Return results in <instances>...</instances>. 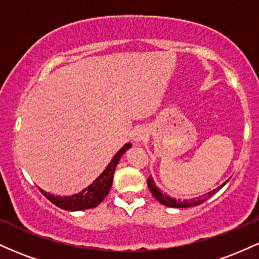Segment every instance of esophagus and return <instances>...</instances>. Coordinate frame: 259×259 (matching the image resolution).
Segmentation results:
<instances>
[{
  "instance_id": "obj_1",
  "label": "esophagus",
  "mask_w": 259,
  "mask_h": 259,
  "mask_svg": "<svg viewBox=\"0 0 259 259\" xmlns=\"http://www.w3.org/2000/svg\"><path fill=\"white\" fill-rule=\"evenodd\" d=\"M145 136H146V133H145V130L141 129V127H139V129H136L135 132H134V134H133L134 141H136V142L142 141Z\"/></svg>"
}]
</instances>
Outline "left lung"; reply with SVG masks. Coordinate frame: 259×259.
<instances>
[{"instance_id":"obj_1","label":"left lung","mask_w":259,"mask_h":259,"mask_svg":"<svg viewBox=\"0 0 259 259\" xmlns=\"http://www.w3.org/2000/svg\"><path fill=\"white\" fill-rule=\"evenodd\" d=\"M227 183H224L223 185H221L219 187H217L215 190H213V191L208 192L203 196V197H200V198H194V200H177V198H171L169 197L168 195L163 194L162 191L158 189V187L156 186V184H154V181L152 179V177H148L147 179V185H148V189H150L151 194L153 195V197L156 198L157 201L160 202L162 204H164V206H168V207H174V208H187V207H194V206H197V204H201L203 203L204 201L207 200L208 197H210V196H213L215 194L218 190H221L223 186L225 185Z\"/></svg>"}]
</instances>
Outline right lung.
Segmentation results:
<instances>
[{
	"instance_id": "obj_1",
	"label": "right lung",
	"mask_w": 259,
	"mask_h": 259,
	"mask_svg": "<svg viewBox=\"0 0 259 259\" xmlns=\"http://www.w3.org/2000/svg\"><path fill=\"white\" fill-rule=\"evenodd\" d=\"M132 147L130 144H125L123 147L118 151L117 154L113 157L107 168L103 170V173L91 184L90 186L86 187L79 194L73 196H65V197H61V196H53L45 192L44 190L40 189L42 195L47 200H50L53 204L62 208L65 210H82L89 209V208H94L99 206L103 198L108 195L109 189H111L113 183V174H114L115 167H117L118 162H119L120 157L125 153L126 150Z\"/></svg>"
}]
</instances>
